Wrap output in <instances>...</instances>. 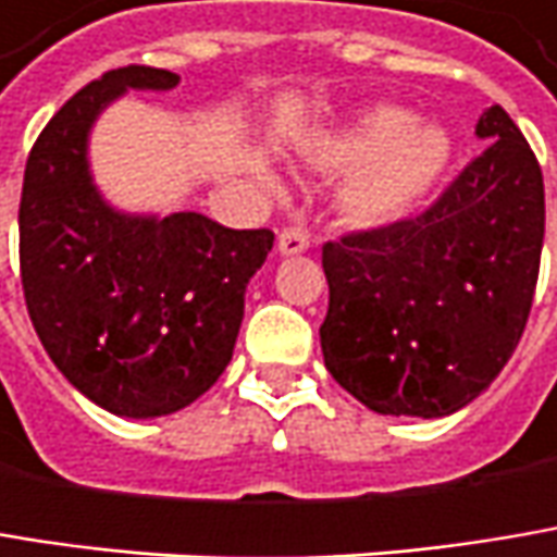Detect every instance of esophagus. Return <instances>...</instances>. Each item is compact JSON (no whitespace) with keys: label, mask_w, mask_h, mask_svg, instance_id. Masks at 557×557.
<instances>
[{"label":"esophagus","mask_w":557,"mask_h":557,"mask_svg":"<svg viewBox=\"0 0 557 557\" xmlns=\"http://www.w3.org/2000/svg\"><path fill=\"white\" fill-rule=\"evenodd\" d=\"M310 247V234L304 224H292L278 234V253L282 257H295V253H304Z\"/></svg>","instance_id":"1"}]
</instances>
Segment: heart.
I'll list each match as a JSON object with an SVG mask.
<instances>
[{
  "mask_svg": "<svg viewBox=\"0 0 557 557\" xmlns=\"http://www.w3.org/2000/svg\"><path fill=\"white\" fill-rule=\"evenodd\" d=\"M313 154L330 171H358L342 193V215L355 227H380L416 212L444 177L454 141L434 123H412L409 110L374 107Z\"/></svg>",
  "mask_w": 557,
  "mask_h": 557,
  "instance_id": "heart-1",
  "label": "heart"
}]
</instances>
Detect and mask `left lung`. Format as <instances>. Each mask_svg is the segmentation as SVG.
I'll return each instance as SVG.
<instances>
[{"label": "left lung", "mask_w": 557, "mask_h": 557, "mask_svg": "<svg viewBox=\"0 0 557 557\" xmlns=\"http://www.w3.org/2000/svg\"><path fill=\"white\" fill-rule=\"evenodd\" d=\"M488 148L421 215L323 247L326 371L380 416L444 418L500 374L523 336L545 237V186L492 103Z\"/></svg>", "instance_id": "obj_1"}]
</instances>
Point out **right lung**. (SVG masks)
<instances>
[{
	"instance_id": "1",
	"label": "right lung",
	"mask_w": 557,
	"mask_h": 557,
	"mask_svg": "<svg viewBox=\"0 0 557 557\" xmlns=\"http://www.w3.org/2000/svg\"><path fill=\"white\" fill-rule=\"evenodd\" d=\"M151 65L103 72L34 141L18 209L21 285L47 355L78 393L126 418L180 412L234 355L247 282L269 227L234 231L199 212L129 215L98 193L88 136L129 88L171 91Z\"/></svg>"
}]
</instances>
